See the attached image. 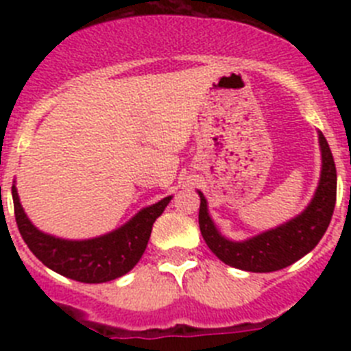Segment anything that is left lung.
Returning <instances> with one entry per match:
<instances>
[{
	"mask_svg": "<svg viewBox=\"0 0 351 351\" xmlns=\"http://www.w3.org/2000/svg\"><path fill=\"white\" fill-rule=\"evenodd\" d=\"M318 142H320L322 151V172L311 202L290 221L262 232L255 237H250L246 241H230L221 235L218 226L214 225L210 218L206 197L202 191H198L200 232L209 250L221 262L247 272L280 271L295 263L304 255H308L309 251L320 243L332 218L334 206H336L337 173L330 147L322 132H318Z\"/></svg>",
	"mask_w": 351,
	"mask_h": 351,
	"instance_id": "1",
	"label": "left lung"
}]
</instances>
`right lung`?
Instances as JSON below:
<instances>
[{
  "label": "right lung",
  "instance_id": "1",
  "mask_svg": "<svg viewBox=\"0 0 351 351\" xmlns=\"http://www.w3.org/2000/svg\"><path fill=\"white\" fill-rule=\"evenodd\" d=\"M15 221L31 253L49 269L80 283H107L125 276L138 263L151 237L153 223L172 197L138 210L128 223L100 237L70 241L38 230L24 213L12 186Z\"/></svg>",
  "mask_w": 351,
  "mask_h": 351
}]
</instances>
